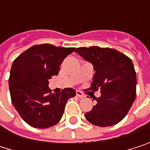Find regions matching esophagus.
Wrapping results in <instances>:
<instances>
[{"mask_svg":"<svg viewBox=\"0 0 150 150\" xmlns=\"http://www.w3.org/2000/svg\"><path fill=\"white\" fill-rule=\"evenodd\" d=\"M76 96H78V97H80V98H84L85 97V96H84V94L81 92V91H76Z\"/></svg>","mask_w":150,"mask_h":150,"instance_id":"1","label":"esophagus"}]
</instances>
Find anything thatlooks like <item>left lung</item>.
<instances>
[{"label": "left lung", "instance_id": "1", "mask_svg": "<svg viewBox=\"0 0 150 150\" xmlns=\"http://www.w3.org/2000/svg\"><path fill=\"white\" fill-rule=\"evenodd\" d=\"M75 52L90 62L96 71L90 90L101 89L97 103L85 114L92 124L108 127L120 122L128 114L136 96V73L124 54L109 47H77Z\"/></svg>", "mask_w": 150, "mask_h": 150}]
</instances>
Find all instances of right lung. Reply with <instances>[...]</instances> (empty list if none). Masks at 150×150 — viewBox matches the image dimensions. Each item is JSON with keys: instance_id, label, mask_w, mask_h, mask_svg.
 Listing matches in <instances>:
<instances>
[{"instance_id": "obj_1", "label": "right lung", "mask_w": 150, "mask_h": 150, "mask_svg": "<svg viewBox=\"0 0 150 150\" xmlns=\"http://www.w3.org/2000/svg\"><path fill=\"white\" fill-rule=\"evenodd\" d=\"M75 49L52 44L35 45L14 61L8 79L11 101L31 127L47 129L58 123L67 101L75 96L71 88L55 94L48 88V80L58 75L60 65Z\"/></svg>"}]
</instances>
